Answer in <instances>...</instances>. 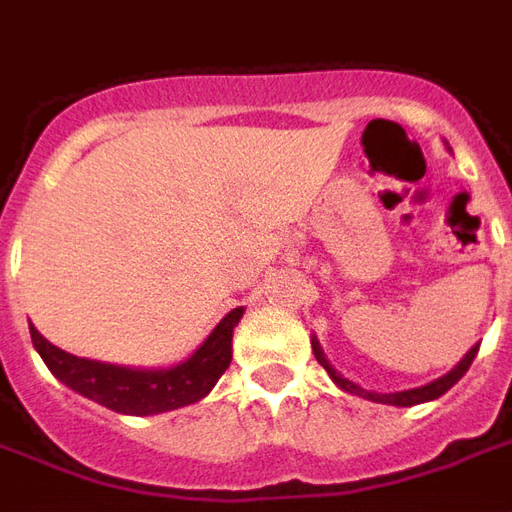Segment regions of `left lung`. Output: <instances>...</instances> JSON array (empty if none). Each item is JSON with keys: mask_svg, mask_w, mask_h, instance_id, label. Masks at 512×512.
Listing matches in <instances>:
<instances>
[{"mask_svg": "<svg viewBox=\"0 0 512 512\" xmlns=\"http://www.w3.org/2000/svg\"><path fill=\"white\" fill-rule=\"evenodd\" d=\"M477 348H480V345H472V348L463 354L461 362L452 367L450 373H444V376L436 378V381H430V384L414 386V389H400V392H370V389H362V386L354 384V381H348L345 376H340V373L332 367V362L326 359V354H323L318 337L312 334V351H315V359H318L323 370L332 376L334 384L340 386L343 392H348V395H359V397H365V400H373V403H384V406H417V403H428V400L441 397L447 389H452V386L466 376V370H469V365L474 362V356H477Z\"/></svg>", "mask_w": 512, "mask_h": 512, "instance_id": "8db88e82", "label": "left lung"}]
</instances>
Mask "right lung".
I'll use <instances>...</instances> for the list:
<instances>
[{
	"label": "right lung",
	"instance_id": "right-lung-1",
	"mask_svg": "<svg viewBox=\"0 0 512 512\" xmlns=\"http://www.w3.org/2000/svg\"><path fill=\"white\" fill-rule=\"evenodd\" d=\"M244 318V307H235L216 323L200 348L172 367H126L82 359L57 345H51L43 334L29 323L32 345L46 362L54 378L90 397L98 406H106L117 414L150 417L175 408L191 406L211 392L216 381L233 362V329Z\"/></svg>",
	"mask_w": 512,
	"mask_h": 512
}]
</instances>
